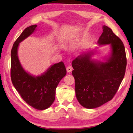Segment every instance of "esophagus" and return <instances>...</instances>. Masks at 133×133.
I'll return each instance as SVG.
<instances>
[{"label": "esophagus", "mask_w": 133, "mask_h": 133, "mask_svg": "<svg viewBox=\"0 0 133 133\" xmlns=\"http://www.w3.org/2000/svg\"><path fill=\"white\" fill-rule=\"evenodd\" d=\"M66 70H67V71L68 72V73H70V72L72 71V67H71V66H69L68 67H67Z\"/></svg>", "instance_id": "1"}]
</instances>
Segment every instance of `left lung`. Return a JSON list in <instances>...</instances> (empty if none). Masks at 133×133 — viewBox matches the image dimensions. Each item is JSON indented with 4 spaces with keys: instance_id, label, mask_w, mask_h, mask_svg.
I'll return each mask as SVG.
<instances>
[{
    "instance_id": "left-lung-1",
    "label": "left lung",
    "mask_w": 133,
    "mask_h": 133,
    "mask_svg": "<svg viewBox=\"0 0 133 133\" xmlns=\"http://www.w3.org/2000/svg\"><path fill=\"white\" fill-rule=\"evenodd\" d=\"M100 46L109 45L110 53L104 61L94 60V50L78 56L72 62L76 97L86 109H94L111 100L125 75L127 59L122 41L109 27L103 26Z\"/></svg>"
}]
</instances>
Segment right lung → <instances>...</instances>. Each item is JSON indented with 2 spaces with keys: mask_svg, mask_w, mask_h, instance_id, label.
<instances>
[{
  "mask_svg": "<svg viewBox=\"0 0 133 133\" xmlns=\"http://www.w3.org/2000/svg\"><path fill=\"white\" fill-rule=\"evenodd\" d=\"M36 24L26 28L11 50V80L24 101L36 109H47L55 100L56 89L66 75L63 62L51 65L41 75H31L22 67L17 55L19 43L36 30Z\"/></svg>",
  "mask_w": 133,
  "mask_h": 133,
  "instance_id": "obj_1",
  "label": "right lung"
}]
</instances>
